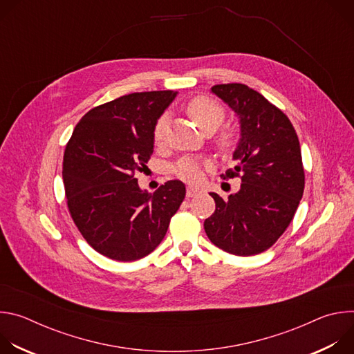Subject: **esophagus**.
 Wrapping results in <instances>:
<instances>
[{"instance_id": "esophagus-1", "label": "esophagus", "mask_w": 354, "mask_h": 354, "mask_svg": "<svg viewBox=\"0 0 354 354\" xmlns=\"http://www.w3.org/2000/svg\"><path fill=\"white\" fill-rule=\"evenodd\" d=\"M198 193H200V189L196 187V186H187V189H186V196L187 197H194Z\"/></svg>"}]
</instances>
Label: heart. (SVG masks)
Returning <instances> with one entry per match:
<instances>
[{
	"instance_id": "heart-1",
	"label": "heart",
	"mask_w": 354,
	"mask_h": 354,
	"mask_svg": "<svg viewBox=\"0 0 354 354\" xmlns=\"http://www.w3.org/2000/svg\"><path fill=\"white\" fill-rule=\"evenodd\" d=\"M187 113L192 118V120L197 124V127L203 131L207 130H216L224 120V109L216 102V100L206 97V96H197L193 97L187 104ZM168 130V115H161L153 129V140L157 145H161L165 141ZM234 144V134L231 131H223L218 137V145L223 149L231 148ZM176 175H179L182 179L189 182H197L201 179L203 171H201L200 164L193 158H185L182 160L176 168Z\"/></svg>"
}]
</instances>
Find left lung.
<instances>
[{
	"label": "left lung",
	"mask_w": 354,
	"mask_h": 354,
	"mask_svg": "<svg viewBox=\"0 0 354 354\" xmlns=\"http://www.w3.org/2000/svg\"><path fill=\"white\" fill-rule=\"evenodd\" d=\"M212 92L239 122L236 165L224 179L241 178V189L223 198L210 193L216 212L205 221L209 239L238 257L258 255L286 231L304 193V168L297 133L288 118L243 84H220Z\"/></svg>",
	"instance_id": "left-lung-1"
}]
</instances>
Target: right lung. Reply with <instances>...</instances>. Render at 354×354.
I'll list each match as a JSON object with an SVG mask.
<instances>
[{"mask_svg": "<svg viewBox=\"0 0 354 354\" xmlns=\"http://www.w3.org/2000/svg\"><path fill=\"white\" fill-rule=\"evenodd\" d=\"M176 91L134 92L91 109L66 147L63 180L70 214L100 255L131 262L164 239L185 198L180 180L154 193L138 186L136 171L154 151L153 129Z\"/></svg>", "mask_w": 354, "mask_h": 354, "instance_id": "right-lung-1", "label": "right lung"}]
</instances>
